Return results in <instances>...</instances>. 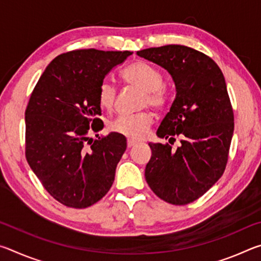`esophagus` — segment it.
<instances>
[{"label":"esophagus","mask_w":261,"mask_h":261,"mask_svg":"<svg viewBox=\"0 0 261 261\" xmlns=\"http://www.w3.org/2000/svg\"><path fill=\"white\" fill-rule=\"evenodd\" d=\"M135 145H137V141L134 140V139H127V147H132L135 146Z\"/></svg>","instance_id":"1"}]
</instances>
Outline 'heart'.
<instances>
[{"instance_id": "obj_1", "label": "heart", "mask_w": 261, "mask_h": 261, "mask_svg": "<svg viewBox=\"0 0 261 261\" xmlns=\"http://www.w3.org/2000/svg\"><path fill=\"white\" fill-rule=\"evenodd\" d=\"M121 78L127 85L138 87L144 91L143 105H149L160 109L166 105V93L163 91V77L156 68L147 62L136 61L121 71ZM100 106L112 110L117 100V90L112 83L105 81L99 86ZM154 117L149 112H141L130 116H121L114 121L110 129L116 134L130 139H143L146 137L149 127L153 124Z\"/></svg>"}]
</instances>
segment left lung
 I'll return each mask as SVG.
<instances>
[{"label":"left lung","mask_w":261,"mask_h":261,"mask_svg":"<svg viewBox=\"0 0 261 261\" xmlns=\"http://www.w3.org/2000/svg\"><path fill=\"white\" fill-rule=\"evenodd\" d=\"M165 68L176 86V98L158 129L160 138L175 141L152 144L145 178L166 202L187 205L218 182L226 169L233 134V110L219 65L193 48L167 45L137 51Z\"/></svg>","instance_id":"left-lung-1"}]
</instances>
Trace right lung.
<instances>
[{
  "label": "right lung",
  "instance_id": "obj_1",
  "mask_svg": "<svg viewBox=\"0 0 261 261\" xmlns=\"http://www.w3.org/2000/svg\"><path fill=\"white\" fill-rule=\"evenodd\" d=\"M131 51L77 49L53 60L25 110V155L43 188L62 205L86 208L112 188L126 138L102 130L99 86ZM98 137L99 135H95Z\"/></svg>",
  "mask_w": 261,
  "mask_h": 261
}]
</instances>
